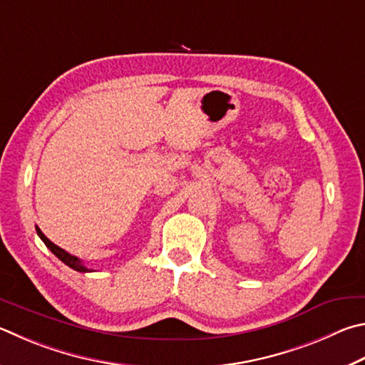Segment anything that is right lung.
<instances>
[{"label": "right lung", "instance_id": "1", "mask_svg": "<svg viewBox=\"0 0 365 365\" xmlns=\"http://www.w3.org/2000/svg\"><path fill=\"white\" fill-rule=\"evenodd\" d=\"M36 233H38V236L41 237V241L46 244V247H48L52 254H54L58 260L61 262H63L65 264H67V267H70V268H73L75 271H79V273H89V271H94V269H89V268H86L84 264H83V262L79 260L78 257H75V255H71V254H68L67 250H63V249H61L58 246H56L54 242L52 241H49L48 237H46L44 235H43V231L39 230L38 227H36Z\"/></svg>", "mask_w": 365, "mask_h": 365}]
</instances>
